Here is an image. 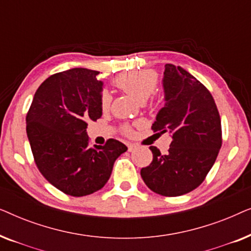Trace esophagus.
I'll use <instances>...</instances> for the list:
<instances>
[{"label":"esophagus","instance_id":"obj_1","mask_svg":"<svg viewBox=\"0 0 251 251\" xmlns=\"http://www.w3.org/2000/svg\"><path fill=\"white\" fill-rule=\"evenodd\" d=\"M136 145H135V144H129V145H128V151H129V152H132V151H135L136 150Z\"/></svg>","mask_w":251,"mask_h":251}]
</instances>
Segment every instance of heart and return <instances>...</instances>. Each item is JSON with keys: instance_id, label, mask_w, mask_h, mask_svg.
<instances>
[{"instance_id": "1", "label": "heart", "mask_w": 251, "mask_h": 251, "mask_svg": "<svg viewBox=\"0 0 251 251\" xmlns=\"http://www.w3.org/2000/svg\"><path fill=\"white\" fill-rule=\"evenodd\" d=\"M115 87L135 98L136 100L144 102L154 94L157 87V75L151 71H131L123 73L115 77ZM112 96L108 90H102L99 96V105L102 111H107L111 105ZM123 132L130 135L132 132L129 126H123Z\"/></svg>"}]
</instances>
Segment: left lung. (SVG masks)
Segmentation results:
<instances>
[{
    "mask_svg": "<svg viewBox=\"0 0 251 251\" xmlns=\"http://www.w3.org/2000/svg\"><path fill=\"white\" fill-rule=\"evenodd\" d=\"M166 105L152 130L169 132L168 153L151 146L153 161L140 175L150 190L164 197H179L204 180L222 147L217 106L207 88L179 66L167 64L163 73Z\"/></svg>",
    "mask_w": 251,
    "mask_h": 251,
    "instance_id": "1",
    "label": "left lung"
}]
</instances>
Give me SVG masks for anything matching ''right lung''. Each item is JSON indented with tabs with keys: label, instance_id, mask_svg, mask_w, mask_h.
Instances as JSON below:
<instances>
[{
	"label": "right lung",
	"instance_id": "obj_1",
	"mask_svg": "<svg viewBox=\"0 0 251 251\" xmlns=\"http://www.w3.org/2000/svg\"><path fill=\"white\" fill-rule=\"evenodd\" d=\"M99 72L72 68L51 75L34 95L26 115V131L40 173L51 185L72 197L104 187L115 160L128 147L116 139L89 145L88 121L102 114Z\"/></svg>",
	"mask_w": 251,
	"mask_h": 251
}]
</instances>
